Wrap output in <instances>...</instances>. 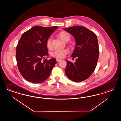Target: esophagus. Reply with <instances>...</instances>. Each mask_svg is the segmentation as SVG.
Returning a JSON list of instances; mask_svg holds the SVG:
<instances>
[{
    "label": "esophagus",
    "instance_id": "obj_1",
    "mask_svg": "<svg viewBox=\"0 0 121 121\" xmlns=\"http://www.w3.org/2000/svg\"><path fill=\"white\" fill-rule=\"evenodd\" d=\"M56 61L57 62H58L60 60H61V59H56Z\"/></svg>",
    "mask_w": 121,
    "mask_h": 121
}]
</instances>
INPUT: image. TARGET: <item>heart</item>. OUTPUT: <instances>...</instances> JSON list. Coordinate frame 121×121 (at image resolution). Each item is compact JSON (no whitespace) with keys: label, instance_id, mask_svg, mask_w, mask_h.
<instances>
[{"label":"heart","instance_id":"heart-1","mask_svg":"<svg viewBox=\"0 0 121 121\" xmlns=\"http://www.w3.org/2000/svg\"><path fill=\"white\" fill-rule=\"evenodd\" d=\"M59 36L61 39V40L65 42H68L70 39V36L69 34L65 31L60 32L58 34ZM52 36L49 37L47 39L46 41V45L48 48L51 49L52 48ZM69 52V50L67 49H58L54 51L52 53V56L57 58H64L65 56Z\"/></svg>","mask_w":121,"mask_h":121}]
</instances>
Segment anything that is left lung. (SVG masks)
Masks as SVG:
<instances>
[{
    "label": "left lung",
    "instance_id": "left-lung-1",
    "mask_svg": "<svg viewBox=\"0 0 121 121\" xmlns=\"http://www.w3.org/2000/svg\"><path fill=\"white\" fill-rule=\"evenodd\" d=\"M63 29L74 36L76 44L71 56L77 57L74 63L67 60L65 73L70 80L82 82L90 77L97 66L99 54L97 35L82 26H75Z\"/></svg>",
    "mask_w": 121,
    "mask_h": 121
}]
</instances>
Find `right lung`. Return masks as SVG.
Listing matches in <instances>:
<instances>
[{"label":"right lung","mask_w":121,"mask_h":121,"mask_svg":"<svg viewBox=\"0 0 121 121\" xmlns=\"http://www.w3.org/2000/svg\"><path fill=\"white\" fill-rule=\"evenodd\" d=\"M57 28L35 26L21 36L16 47V57L20 73L27 81L39 83L49 76L56 60L54 58L44 60L48 55L46 41Z\"/></svg>","instance_id":"obj_1"}]
</instances>
